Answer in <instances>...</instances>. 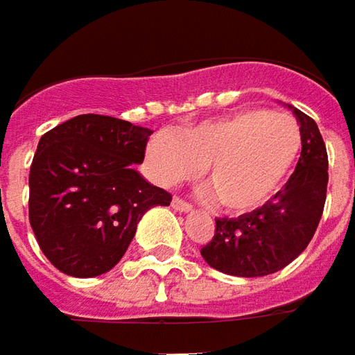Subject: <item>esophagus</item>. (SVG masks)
I'll use <instances>...</instances> for the list:
<instances>
[{
  "instance_id": "obj_1",
  "label": "esophagus",
  "mask_w": 355,
  "mask_h": 355,
  "mask_svg": "<svg viewBox=\"0 0 355 355\" xmlns=\"http://www.w3.org/2000/svg\"><path fill=\"white\" fill-rule=\"evenodd\" d=\"M172 207L175 209V211H180V213H189V211L193 209V207L189 205L187 201H183V199H180V197H173Z\"/></svg>"
}]
</instances>
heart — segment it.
<instances>
[{
	"label": "heart",
	"instance_id": "1",
	"mask_svg": "<svg viewBox=\"0 0 355 355\" xmlns=\"http://www.w3.org/2000/svg\"><path fill=\"white\" fill-rule=\"evenodd\" d=\"M301 150L303 135L293 116L246 109L152 137L148 162L162 185L191 180L203 166L207 195L228 213H250L282 189Z\"/></svg>",
	"mask_w": 355,
	"mask_h": 355
}]
</instances>
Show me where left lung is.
I'll use <instances>...</instances> for the list:
<instances>
[{"label":"left lung","instance_id":"obj_1","mask_svg":"<svg viewBox=\"0 0 355 355\" xmlns=\"http://www.w3.org/2000/svg\"><path fill=\"white\" fill-rule=\"evenodd\" d=\"M301 125L303 150L282 191L239 218H215V236L201 248L203 260L236 277H261L283 270L309 246L320 223L328 185V156L316 123L289 107Z\"/></svg>","mask_w":355,"mask_h":355}]
</instances>
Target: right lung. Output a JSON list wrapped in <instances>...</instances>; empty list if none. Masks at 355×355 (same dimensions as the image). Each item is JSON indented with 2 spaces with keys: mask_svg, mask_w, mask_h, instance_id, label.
Segmentation results:
<instances>
[{
  "mask_svg": "<svg viewBox=\"0 0 355 355\" xmlns=\"http://www.w3.org/2000/svg\"><path fill=\"white\" fill-rule=\"evenodd\" d=\"M150 128L107 115H78L42 135L28 173V220L42 254L72 277H95L125 256L142 215L172 195L132 164Z\"/></svg>",
  "mask_w": 355,
  "mask_h": 355,
  "instance_id": "obj_1",
  "label": "right lung"
}]
</instances>
